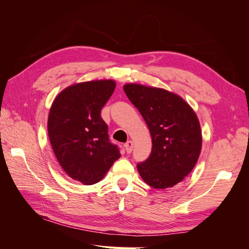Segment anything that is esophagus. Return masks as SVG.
<instances>
[{
  "label": "esophagus",
  "mask_w": 249,
  "mask_h": 249,
  "mask_svg": "<svg viewBox=\"0 0 249 249\" xmlns=\"http://www.w3.org/2000/svg\"><path fill=\"white\" fill-rule=\"evenodd\" d=\"M133 142L132 141H127V142H125L124 144V148H125V150H126V153L127 154H130V153H132V150H133Z\"/></svg>",
  "instance_id": "obj_1"
}]
</instances>
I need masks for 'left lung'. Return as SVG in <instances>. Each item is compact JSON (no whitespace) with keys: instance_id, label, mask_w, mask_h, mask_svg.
Instances as JSON below:
<instances>
[{"instance_id":"obj_1","label":"left lung","mask_w":249,"mask_h":249,"mask_svg":"<svg viewBox=\"0 0 249 249\" xmlns=\"http://www.w3.org/2000/svg\"><path fill=\"white\" fill-rule=\"evenodd\" d=\"M124 90L148 126L152 153L137 165L142 179L156 189L180 183L194 168L202 136L196 113L183 97L166 89L137 83Z\"/></svg>"}]
</instances>
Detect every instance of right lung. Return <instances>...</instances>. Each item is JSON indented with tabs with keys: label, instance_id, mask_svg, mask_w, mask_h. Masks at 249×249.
<instances>
[{
	"label": "right lung",
	"instance_id": "obj_1",
	"mask_svg": "<svg viewBox=\"0 0 249 249\" xmlns=\"http://www.w3.org/2000/svg\"><path fill=\"white\" fill-rule=\"evenodd\" d=\"M115 86L114 80L74 83L50 109L48 133L54 154L66 175L84 185L100 182L120 157L101 116Z\"/></svg>",
	"mask_w": 249,
	"mask_h": 249
}]
</instances>
